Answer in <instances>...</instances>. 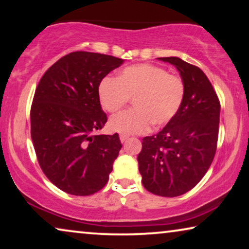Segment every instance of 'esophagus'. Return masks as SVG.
<instances>
[{"label": "esophagus", "instance_id": "obj_1", "mask_svg": "<svg viewBox=\"0 0 249 249\" xmlns=\"http://www.w3.org/2000/svg\"><path fill=\"white\" fill-rule=\"evenodd\" d=\"M128 138H129V136H127V135H120V141H121V142H124L125 141H127Z\"/></svg>", "mask_w": 249, "mask_h": 249}]
</instances>
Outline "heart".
<instances>
[{"instance_id":"heart-1","label":"heart","mask_w":249,"mask_h":249,"mask_svg":"<svg viewBox=\"0 0 249 249\" xmlns=\"http://www.w3.org/2000/svg\"><path fill=\"white\" fill-rule=\"evenodd\" d=\"M185 83L164 68L141 63L121 70L118 79L105 77L98 86L102 107L114 113L132 98L135 108L113 115L108 128L122 135L142 134L155 125H164L176 117L185 98Z\"/></svg>"}]
</instances>
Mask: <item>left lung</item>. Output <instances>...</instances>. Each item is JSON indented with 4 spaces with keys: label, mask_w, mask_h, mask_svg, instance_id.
Listing matches in <instances>:
<instances>
[{
    "label": "left lung",
    "mask_w": 249,
    "mask_h": 249,
    "mask_svg": "<svg viewBox=\"0 0 249 249\" xmlns=\"http://www.w3.org/2000/svg\"><path fill=\"white\" fill-rule=\"evenodd\" d=\"M160 60L178 69L185 83V98L176 117L159 134L142 138L137 160L142 182L149 193L176 197L193 189L212 164L220 101L198 67L176 56Z\"/></svg>",
    "instance_id": "1"
}]
</instances>
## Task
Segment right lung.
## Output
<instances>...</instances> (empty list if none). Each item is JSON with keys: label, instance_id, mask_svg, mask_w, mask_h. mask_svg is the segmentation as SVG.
<instances>
[{"label": "right lung", "instance_id": "add662e5", "mask_svg": "<svg viewBox=\"0 0 249 249\" xmlns=\"http://www.w3.org/2000/svg\"><path fill=\"white\" fill-rule=\"evenodd\" d=\"M124 60L78 51L40 78L30 108V135L40 169L53 185L88 196L107 185L122 145L119 135H95L107 124L98 86Z\"/></svg>", "mask_w": 249, "mask_h": 249}]
</instances>
